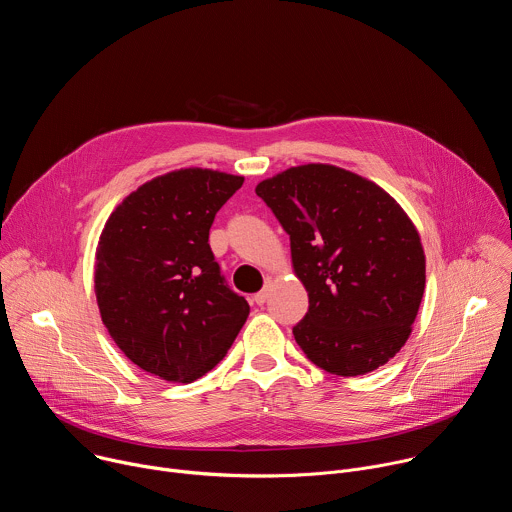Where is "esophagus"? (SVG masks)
I'll use <instances>...</instances> for the list:
<instances>
[{"label":"esophagus","mask_w":512,"mask_h":512,"mask_svg":"<svg viewBox=\"0 0 512 512\" xmlns=\"http://www.w3.org/2000/svg\"><path fill=\"white\" fill-rule=\"evenodd\" d=\"M267 296H269V285H265V287L259 291V294L253 296V302H255L257 306H263V304L267 302Z\"/></svg>","instance_id":"obj_1"}]
</instances>
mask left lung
I'll return each instance as SVG.
<instances>
[{
	"instance_id": "obj_1",
	"label": "left lung",
	"mask_w": 512,
	"mask_h": 512,
	"mask_svg": "<svg viewBox=\"0 0 512 512\" xmlns=\"http://www.w3.org/2000/svg\"><path fill=\"white\" fill-rule=\"evenodd\" d=\"M255 192L289 235L308 291L294 326L304 354L338 377L383 367L407 342L425 287L409 216L375 182L326 164L289 168Z\"/></svg>"
}]
</instances>
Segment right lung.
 I'll return each instance as SVG.
<instances>
[{
	"mask_svg": "<svg viewBox=\"0 0 512 512\" xmlns=\"http://www.w3.org/2000/svg\"><path fill=\"white\" fill-rule=\"evenodd\" d=\"M241 176L188 168L154 178L109 216L97 247L103 324L145 373L192 383L221 362L249 316L208 245Z\"/></svg>",
	"mask_w": 512,
	"mask_h": 512,
	"instance_id": "1",
	"label": "right lung"
}]
</instances>
